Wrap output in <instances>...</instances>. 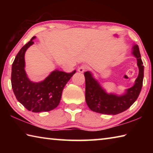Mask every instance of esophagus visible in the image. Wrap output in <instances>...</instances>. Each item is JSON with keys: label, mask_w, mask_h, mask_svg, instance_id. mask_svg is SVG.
Segmentation results:
<instances>
[{"label": "esophagus", "mask_w": 153, "mask_h": 153, "mask_svg": "<svg viewBox=\"0 0 153 153\" xmlns=\"http://www.w3.org/2000/svg\"><path fill=\"white\" fill-rule=\"evenodd\" d=\"M86 67L85 66V65H82V66H80L79 68H78V69H77V71H78L79 73H84V72L86 71Z\"/></svg>", "instance_id": "1"}]
</instances>
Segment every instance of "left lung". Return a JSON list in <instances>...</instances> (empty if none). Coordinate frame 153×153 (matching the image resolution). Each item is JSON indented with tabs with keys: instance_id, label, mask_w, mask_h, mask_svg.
Returning a JSON list of instances; mask_svg holds the SVG:
<instances>
[{
	"instance_id": "8db88e82",
	"label": "left lung",
	"mask_w": 153,
	"mask_h": 153,
	"mask_svg": "<svg viewBox=\"0 0 153 153\" xmlns=\"http://www.w3.org/2000/svg\"><path fill=\"white\" fill-rule=\"evenodd\" d=\"M131 54L137 60L138 76L133 86L126 89L122 94L108 93L101 86L91 72L84 73L86 80V101L90 110L106 115H117L128 109L136 101L140 93L144 78V65L138 46L134 45Z\"/></svg>"
}]
</instances>
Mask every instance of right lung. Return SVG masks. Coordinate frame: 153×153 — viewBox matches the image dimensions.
Wrapping results in <instances>:
<instances>
[{
    "instance_id": "1",
    "label": "right lung",
    "mask_w": 153,
    "mask_h": 153,
    "mask_svg": "<svg viewBox=\"0 0 153 153\" xmlns=\"http://www.w3.org/2000/svg\"><path fill=\"white\" fill-rule=\"evenodd\" d=\"M35 38L33 36L15 56L11 69V85L15 97L21 104L28 111L40 113L50 111L57 107L65 86L76 71L67 74L55 69L42 81H31L25 70V53L33 45Z\"/></svg>"
}]
</instances>
